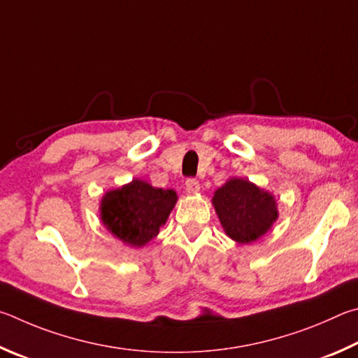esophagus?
<instances>
[{
	"label": "esophagus",
	"mask_w": 358,
	"mask_h": 358,
	"mask_svg": "<svg viewBox=\"0 0 358 358\" xmlns=\"http://www.w3.org/2000/svg\"><path fill=\"white\" fill-rule=\"evenodd\" d=\"M185 189L189 193H198L199 192V182L196 179H187L185 180Z\"/></svg>",
	"instance_id": "obj_1"
}]
</instances>
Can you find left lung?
<instances>
[{"label":"left lung","mask_w":358,"mask_h":358,"mask_svg":"<svg viewBox=\"0 0 358 358\" xmlns=\"http://www.w3.org/2000/svg\"><path fill=\"white\" fill-rule=\"evenodd\" d=\"M212 206L224 234L237 243L261 239L278 218L277 199L272 193L242 178H231L217 189Z\"/></svg>","instance_id":"obj_1"}]
</instances>
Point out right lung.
<instances>
[{"mask_svg": "<svg viewBox=\"0 0 358 358\" xmlns=\"http://www.w3.org/2000/svg\"><path fill=\"white\" fill-rule=\"evenodd\" d=\"M176 203L178 193L173 189H157L143 179H131L102 196L100 222L124 245L140 248L159 234Z\"/></svg>", "mask_w": 358, "mask_h": 358, "instance_id": "1", "label": "right lung"}]
</instances>
